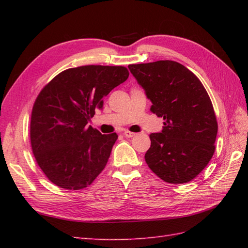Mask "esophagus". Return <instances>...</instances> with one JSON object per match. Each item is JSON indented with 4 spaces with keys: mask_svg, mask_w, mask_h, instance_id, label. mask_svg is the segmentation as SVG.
I'll list each match as a JSON object with an SVG mask.
<instances>
[{
    "mask_svg": "<svg viewBox=\"0 0 248 248\" xmlns=\"http://www.w3.org/2000/svg\"><path fill=\"white\" fill-rule=\"evenodd\" d=\"M124 135L125 136V138H133V136H135V133H133V132H130V131L125 130L124 132Z\"/></svg>",
    "mask_w": 248,
    "mask_h": 248,
    "instance_id": "obj_1",
    "label": "esophagus"
}]
</instances>
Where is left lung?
I'll use <instances>...</instances> for the list:
<instances>
[{"label": "left lung", "instance_id": "1", "mask_svg": "<svg viewBox=\"0 0 248 248\" xmlns=\"http://www.w3.org/2000/svg\"><path fill=\"white\" fill-rule=\"evenodd\" d=\"M128 68L151 101V112L164 119L161 132L150 134L147 165L168 183L193 180L215 150L217 123L207 91L192 71L177 62Z\"/></svg>", "mask_w": 248, "mask_h": 248}]
</instances>
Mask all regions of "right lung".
<instances>
[{
	"label": "right lung",
	"instance_id": "obj_1",
	"mask_svg": "<svg viewBox=\"0 0 248 248\" xmlns=\"http://www.w3.org/2000/svg\"><path fill=\"white\" fill-rule=\"evenodd\" d=\"M128 77L121 66H81L61 72L40 92L31 112V144L52 183L81 189L104 170L118 136L87 124L102 109L103 98Z\"/></svg>",
	"mask_w": 248,
	"mask_h": 248
}]
</instances>
